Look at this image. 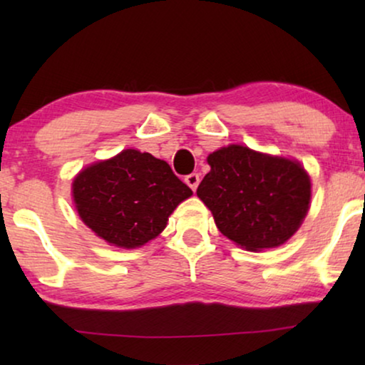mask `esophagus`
Masks as SVG:
<instances>
[{"instance_id":"34e87169","label":"esophagus","mask_w":365,"mask_h":365,"mask_svg":"<svg viewBox=\"0 0 365 365\" xmlns=\"http://www.w3.org/2000/svg\"><path fill=\"white\" fill-rule=\"evenodd\" d=\"M199 181H201V178H199V174H197V173L187 174V176L184 178V182H186L187 186L192 189V191H196V189H197V186H199Z\"/></svg>"}]
</instances>
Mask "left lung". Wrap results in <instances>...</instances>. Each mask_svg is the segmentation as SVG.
I'll return each instance as SVG.
<instances>
[{
	"instance_id": "obj_1",
	"label": "left lung",
	"mask_w": 365,
	"mask_h": 365,
	"mask_svg": "<svg viewBox=\"0 0 365 365\" xmlns=\"http://www.w3.org/2000/svg\"><path fill=\"white\" fill-rule=\"evenodd\" d=\"M211 166L197 197L219 231L247 251L287 241L309 211L311 178L301 163L252 151L241 144L207 156Z\"/></svg>"
}]
</instances>
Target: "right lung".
Returning a JSON list of instances; mask_svg holds the SVG:
<instances>
[{"instance_id": "right-lung-1", "label": "right lung", "mask_w": 365, "mask_h": 365, "mask_svg": "<svg viewBox=\"0 0 365 365\" xmlns=\"http://www.w3.org/2000/svg\"><path fill=\"white\" fill-rule=\"evenodd\" d=\"M191 194L166 161L138 149L94 163L73 181L81 221L124 249L141 247L159 236L174 209Z\"/></svg>"}]
</instances>
